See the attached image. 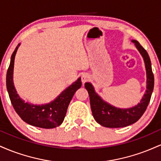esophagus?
I'll use <instances>...</instances> for the list:
<instances>
[{"instance_id": "34e87169", "label": "esophagus", "mask_w": 161, "mask_h": 161, "mask_svg": "<svg viewBox=\"0 0 161 161\" xmlns=\"http://www.w3.org/2000/svg\"><path fill=\"white\" fill-rule=\"evenodd\" d=\"M89 78H90L89 75L87 74V73H84V74L82 75V77H81V80H82V84H84L85 82H86L89 79Z\"/></svg>"}]
</instances>
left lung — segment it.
<instances>
[{
  "label": "left lung",
  "mask_w": 161,
  "mask_h": 161,
  "mask_svg": "<svg viewBox=\"0 0 161 161\" xmlns=\"http://www.w3.org/2000/svg\"><path fill=\"white\" fill-rule=\"evenodd\" d=\"M132 42L135 44L136 48L143 57L147 76L145 92L137 105L129 108H119L113 106L104 101L96 93L92 83H85V87L89 95L92 115L97 123L104 127L121 128L133 124L143 115L150 102L154 84L150 57L147 51L138 43V41L132 40Z\"/></svg>",
  "instance_id": "obj_1"
}]
</instances>
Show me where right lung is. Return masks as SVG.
<instances>
[{
	"label": "right lung",
	"mask_w": 161,
	"mask_h": 161,
	"mask_svg": "<svg viewBox=\"0 0 161 161\" xmlns=\"http://www.w3.org/2000/svg\"><path fill=\"white\" fill-rule=\"evenodd\" d=\"M20 44L14 50L7 73V89L14 110L24 122L33 126L53 129L64 122L66 110L75 92L82 86L81 78L64 90L53 101L45 104L25 102L17 94L14 84V60Z\"/></svg>",
	"instance_id": "obj_1"
}]
</instances>
